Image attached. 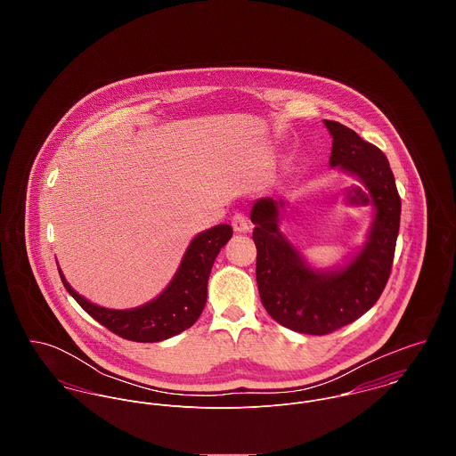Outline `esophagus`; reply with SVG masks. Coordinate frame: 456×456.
Instances as JSON below:
<instances>
[{
    "mask_svg": "<svg viewBox=\"0 0 456 456\" xmlns=\"http://www.w3.org/2000/svg\"><path fill=\"white\" fill-rule=\"evenodd\" d=\"M232 226L237 233H242V232H248L249 230V221L248 217L242 214V212H237L233 217H232Z\"/></svg>",
    "mask_w": 456,
    "mask_h": 456,
    "instance_id": "esophagus-1",
    "label": "esophagus"
}]
</instances>
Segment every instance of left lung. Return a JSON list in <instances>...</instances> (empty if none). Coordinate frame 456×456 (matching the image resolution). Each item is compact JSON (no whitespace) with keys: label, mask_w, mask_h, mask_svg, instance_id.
<instances>
[{"label":"left lung","mask_w":456,"mask_h":456,"mask_svg":"<svg viewBox=\"0 0 456 456\" xmlns=\"http://www.w3.org/2000/svg\"><path fill=\"white\" fill-rule=\"evenodd\" d=\"M325 126L333 138L330 165L356 175L369 190V195L354 190L351 200L376 207L362 253L340 270H313L279 232L282 201L261 198L251 210L261 304L279 325L309 335L349 325L379 300L390 279L402 208L383 151L337 121Z\"/></svg>","instance_id":"obj_1"}]
</instances>
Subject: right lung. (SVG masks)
<instances>
[{
	"mask_svg": "<svg viewBox=\"0 0 456 456\" xmlns=\"http://www.w3.org/2000/svg\"><path fill=\"white\" fill-rule=\"evenodd\" d=\"M232 233L230 224H217L200 233L190 244L168 288L156 300L136 309L114 311L94 305L71 289L61 272L60 275L66 291L100 325L133 342H159L195 325L207 302V281L212 265Z\"/></svg>",
	"mask_w": 456,
	"mask_h": 456,
	"instance_id": "add662e5",
	"label": "right lung"
}]
</instances>
